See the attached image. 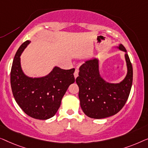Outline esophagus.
Returning a JSON list of instances; mask_svg holds the SVG:
<instances>
[{
	"label": "esophagus",
	"mask_w": 148,
	"mask_h": 148,
	"mask_svg": "<svg viewBox=\"0 0 148 148\" xmlns=\"http://www.w3.org/2000/svg\"><path fill=\"white\" fill-rule=\"evenodd\" d=\"M78 72H79V70L78 69V68H76V69L75 70V71H74V77H75V78H76L78 76Z\"/></svg>",
	"instance_id": "1"
}]
</instances>
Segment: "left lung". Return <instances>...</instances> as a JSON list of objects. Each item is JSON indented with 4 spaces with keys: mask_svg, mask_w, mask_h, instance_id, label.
<instances>
[{
    "mask_svg": "<svg viewBox=\"0 0 148 148\" xmlns=\"http://www.w3.org/2000/svg\"><path fill=\"white\" fill-rule=\"evenodd\" d=\"M119 48L126 51L121 44ZM125 60L127 74L119 84H109L100 76L97 60L86 61L80 66L76 82L80 107L85 115L94 119L106 118L115 115L123 107L133 82V68L127 54Z\"/></svg>",
    "mask_w": 148,
    "mask_h": 148,
    "instance_id": "8db88e82",
    "label": "left lung"
}]
</instances>
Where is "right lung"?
<instances>
[{
  "mask_svg": "<svg viewBox=\"0 0 148 148\" xmlns=\"http://www.w3.org/2000/svg\"><path fill=\"white\" fill-rule=\"evenodd\" d=\"M30 43L21 45L14 56L11 70V85L14 98L27 115L37 119L45 120L55 115L69 86L74 82L75 69L63 70L55 67L43 78H32L23 73L20 56Z\"/></svg>",
  "mask_w": 148,
  "mask_h": 148,
  "instance_id": "1",
  "label": "right lung"
}]
</instances>
